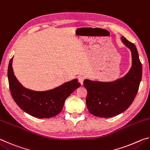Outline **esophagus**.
<instances>
[{"label": "esophagus", "mask_w": 150, "mask_h": 150, "mask_svg": "<svg viewBox=\"0 0 150 150\" xmlns=\"http://www.w3.org/2000/svg\"><path fill=\"white\" fill-rule=\"evenodd\" d=\"M78 81H79V82L81 83V85H82L83 83V81H84V77H83V76H82V75L79 76V77H78Z\"/></svg>", "instance_id": "34e87169"}]
</instances>
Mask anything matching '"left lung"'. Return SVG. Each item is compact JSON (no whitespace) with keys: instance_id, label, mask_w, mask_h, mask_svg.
<instances>
[{"instance_id":"8db88e82","label":"left lung","mask_w":150,"mask_h":150,"mask_svg":"<svg viewBox=\"0 0 150 150\" xmlns=\"http://www.w3.org/2000/svg\"><path fill=\"white\" fill-rule=\"evenodd\" d=\"M121 41L130 50L132 67L124 76L110 82L85 79L87 91L86 104L92 115L100 118H109L122 113L132 103L142 80V65L136 45L124 36Z\"/></svg>"}]
</instances>
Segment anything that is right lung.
I'll return each instance as SVG.
<instances>
[{
  "label": "right lung",
  "mask_w": 150,
  "mask_h": 150,
  "mask_svg": "<svg viewBox=\"0 0 150 150\" xmlns=\"http://www.w3.org/2000/svg\"><path fill=\"white\" fill-rule=\"evenodd\" d=\"M12 58L8 68L9 87L12 98L17 105L34 117L52 118L62 110L65 100L75 89L80 87L75 79L52 89L44 91H33L24 87L14 75Z\"/></svg>",
  "instance_id": "add662e5"
}]
</instances>
